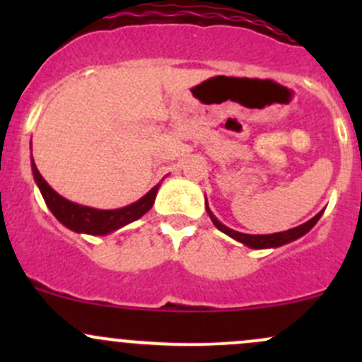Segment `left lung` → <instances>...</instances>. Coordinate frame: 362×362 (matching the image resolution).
Wrapping results in <instances>:
<instances>
[{"label":"left lung","mask_w":362,"mask_h":362,"mask_svg":"<svg viewBox=\"0 0 362 362\" xmlns=\"http://www.w3.org/2000/svg\"><path fill=\"white\" fill-rule=\"evenodd\" d=\"M206 211H208V215H210L214 226L218 229V231L226 233L228 236L235 238L236 242L243 243V245L250 247V249H275V247L286 245V243L294 242V240L301 238L303 235H306V233H308L310 229L317 224V221L320 218V215H322V211H319L315 217L310 218V221L305 222V224L298 226V228H293V229H287V231H282V233H273V235H245V233L233 231V229H229L228 226L222 224L221 221H217V217L211 214V210L208 208V204H206Z\"/></svg>","instance_id":"obj_1"}]
</instances>
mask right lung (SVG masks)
Instances as JSON below:
<instances>
[{"label":"right lung","instance_id":"1","mask_svg":"<svg viewBox=\"0 0 362 362\" xmlns=\"http://www.w3.org/2000/svg\"><path fill=\"white\" fill-rule=\"evenodd\" d=\"M31 170L33 177H35L36 185L40 187L43 199H45L47 206L52 211L54 217L61 222L63 226H66L68 229L75 233H87V235L94 236H103L108 233L117 231V229L124 228L129 222H134L136 218H140L141 215L147 214L148 210L154 204L156 194L159 191L158 184L156 187H152L144 198L138 199L136 203H131L124 208H117V210H98V208L83 206V204H76L64 199L63 196L57 194L52 187L45 182V178L40 175L38 168H36L35 160L31 156Z\"/></svg>","mask_w":362,"mask_h":362}]
</instances>
